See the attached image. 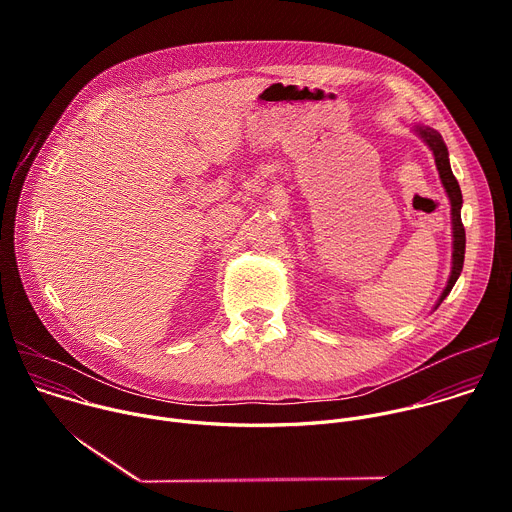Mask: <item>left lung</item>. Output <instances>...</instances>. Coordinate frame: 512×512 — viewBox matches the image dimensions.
<instances>
[{
	"mask_svg": "<svg viewBox=\"0 0 512 512\" xmlns=\"http://www.w3.org/2000/svg\"><path fill=\"white\" fill-rule=\"evenodd\" d=\"M419 135L423 137V141L429 145L433 156H435V166H437V172H440V178H442V184L450 196V204H452V229H454V261H452V275L448 279V285L444 289V294L440 298V304L444 302V298L450 294L456 279L460 277L462 273V267H464V251H466V231H464V225H462V216H460V210H462V190H460V184L456 180V176L452 174V168H450V160H448V148L446 143L442 139V135L437 133L435 129L431 127H417Z\"/></svg>",
	"mask_w": 512,
	"mask_h": 512,
	"instance_id": "1",
	"label": "left lung"
}]
</instances>
